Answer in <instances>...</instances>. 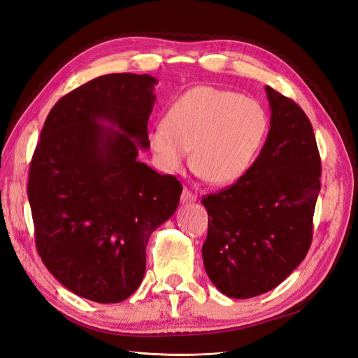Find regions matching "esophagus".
I'll return each mask as SVG.
<instances>
[{
  "label": "esophagus",
  "instance_id": "esophagus-1",
  "mask_svg": "<svg viewBox=\"0 0 358 358\" xmlns=\"http://www.w3.org/2000/svg\"><path fill=\"white\" fill-rule=\"evenodd\" d=\"M197 200V196L196 194H192L191 191H188L187 188L183 189V192H182V196H180V201H182V204H191V203H194Z\"/></svg>",
  "mask_w": 358,
  "mask_h": 358
}]
</instances>
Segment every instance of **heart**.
<instances>
[{"label": "heart", "instance_id": "1", "mask_svg": "<svg viewBox=\"0 0 358 358\" xmlns=\"http://www.w3.org/2000/svg\"><path fill=\"white\" fill-rule=\"evenodd\" d=\"M268 119L262 104L243 95L197 86L171 104L149 142L161 166L179 173L191 166L213 185L239 179L262 149Z\"/></svg>", "mask_w": 358, "mask_h": 358}]
</instances>
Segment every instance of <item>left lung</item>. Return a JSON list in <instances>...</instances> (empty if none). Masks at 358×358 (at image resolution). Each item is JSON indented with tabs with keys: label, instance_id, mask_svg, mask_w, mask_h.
I'll use <instances>...</instances> for the list:
<instances>
[{
	"label": "left lung",
	"instance_id": "1",
	"mask_svg": "<svg viewBox=\"0 0 358 358\" xmlns=\"http://www.w3.org/2000/svg\"><path fill=\"white\" fill-rule=\"evenodd\" d=\"M270 129L254 164L231 187L203 197L206 273L222 294L255 297L278 287L312 242L321 158L301 107L270 86Z\"/></svg>",
	"mask_w": 358,
	"mask_h": 358
}]
</instances>
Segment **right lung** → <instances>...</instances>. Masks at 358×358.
<instances>
[{
	"mask_svg": "<svg viewBox=\"0 0 358 358\" xmlns=\"http://www.w3.org/2000/svg\"><path fill=\"white\" fill-rule=\"evenodd\" d=\"M149 74L95 78L52 107L32 155L28 200L41 262L74 294L119 303L142 284L149 236L182 185L138 161L155 103Z\"/></svg>",
	"mask_w": 358,
	"mask_h": 358,
	"instance_id": "right-lung-1",
	"label": "right lung"
}]
</instances>
